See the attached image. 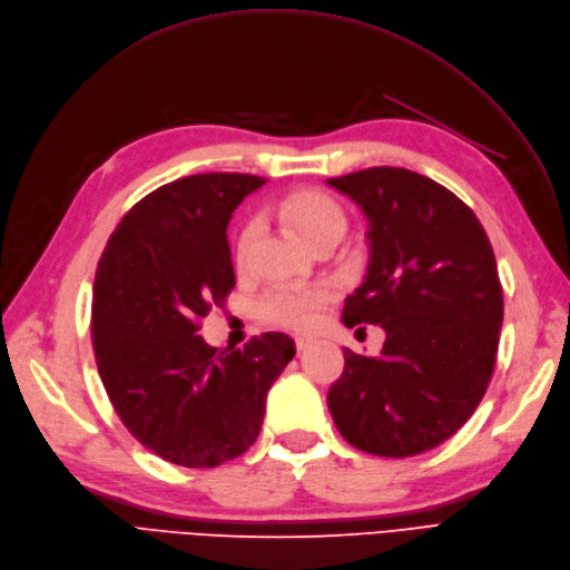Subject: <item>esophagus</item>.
Here are the masks:
<instances>
[{
    "label": "esophagus",
    "mask_w": 570,
    "mask_h": 570,
    "mask_svg": "<svg viewBox=\"0 0 570 570\" xmlns=\"http://www.w3.org/2000/svg\"><path fill=\"white\" fill-rule=\"evenodd\" d=\"M311 344H313V338H308V336H297V338H294V346H297L299 353L306 351Z\"/></svg>",
    "instance_id": "esophagus-1"
}]
</instances>
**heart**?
<instances>
[{"label": "heart", "instance_id": "1", "mask_svg": "<svg viewBox=\"0 0 570 570\" xmlns=\"http://www.w3.org/2000/svg\"><path fill=\"white\" fill-rule=\"evenodd\" d=\"M283 217L292 224L308 245L321 243L325 238H341L346 232V213L338 203L315 189L294 191L281 203ZM262 224L257 217H249L238 232L236 238V262L245 266L253 255V245L259 236ZM330 299V289L323 285L308 287H276L266 292L257 304L262 321L287 327V330H308L315 325L317 313Z\"/></svg>", "mask_w": 570, "mask_h": 570}]
</instances>
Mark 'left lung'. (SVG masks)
Wrapping results in <instances>:
<instances>
[{"label":"left lung","mask_w":570,"mask_h":570,"mask_svg":"<svg viewBox=\"0 0 570 570\" xmlns=\"http://www.w3.org/2000/svg\"><path fill=\"white\" fill-rule=\"evenodd\" d=\"M327 185L370 219V266L344 325H381L379 357L344 351L327 393L341 435L385 459L442 444L482 402L493 374L503 287L484 226L435 179L376 166Z\"/></svg>","instance_id":"left-lung-1"}]
</instances>
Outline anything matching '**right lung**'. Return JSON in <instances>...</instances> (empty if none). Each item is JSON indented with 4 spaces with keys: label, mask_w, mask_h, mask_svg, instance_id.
<instances>
[{
    "label": "right lung",
    "mask_w": 570,
    "mask_h": 570,
    "mask_svg": "<svg viewBox=\"0 0 570 570\" xmlns=\"http://www.w3.org/2000/svg\"><path fill=\"white\" fill-rule=\"evenodd\" d=\"M264 177L203 173L124 215L94 283L90 334L105 391L130 435L185 468H215L255 444L268 389L294 357L281 332L213 348L200 321L236 285L226 226Z\"/></svg>",
    "instance_id": "right-lung-1"
}]
</instances>
